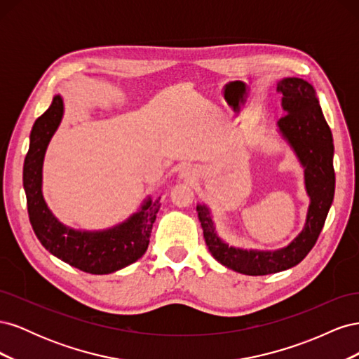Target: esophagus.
<instances>
[{
    "label": "esophagus",
    "instance_id": "1",
    "mask_svg": "<svg viewBox=\"0 0 359 359\" xmlns=\"http://www.w3.org/2000/svg\"><path fill=\"white\" fill-rule=\"evenodd\" d=\"M181 178H182L184 181H193L194 178H196V172H194V169H191V168L184 169V170L181 172Z\"/></svg>",
    "mask_w": 359,
    "mask_h": 359
}]
</instances>
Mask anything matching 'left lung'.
Wrapping results in <instances>:
<instances>
[{
	"label": "left lung",
	"instance_id": "8db88e82",
	"mask_svg": "<svg viewBox=\"0 0 359 359\" xmlns=\"http://www.w3.org/2000/svg\"><path fill=\"white\" fill-rule=\"evenodd\" d=\"M277 91L285 115L277 121V133L302 166L304 186L310 199L302 231L287 245L277 250L233 247L217 233L210 206H196L205 243L212 257L245 276L274 274L298 265L316 244L334 199L332 133L325 121L316 90L301 78H283L277 82Z\"/></svg>",
	"mask_w": 359,
	"mask_h": 359
}]
</instances>
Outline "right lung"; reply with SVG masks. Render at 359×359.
<instances>
[{"instance_id":"1","label":"right lung","mask_w":359,"mask_h":359,"mask_svg":"<svg viewBox=\"0 0 359 359\" xmlns=\"http://www.w3.org/2000/svg\"><path fill=\"white\" fill-rule=\"evenodd\" d=\"M62 116L64 100L57 94L31 130L29 149L24 161V190L29 222L41 245L62 262L83 273L111 274L145 255L161 205L160 198L153 201L147 196L136 212L106 229H74L60 222L43 196V161Z\"/></svg>"}]
</instances>
